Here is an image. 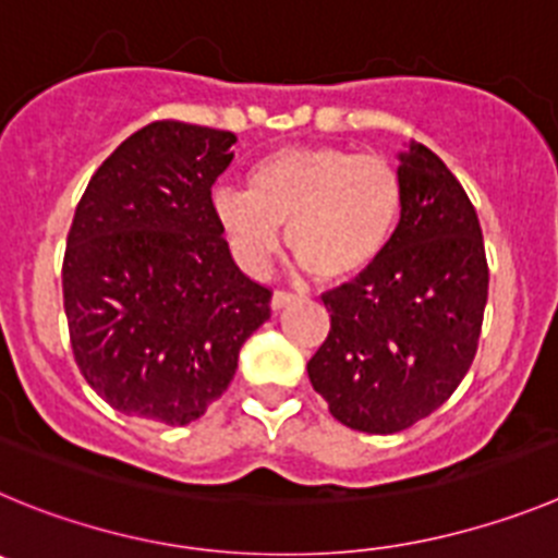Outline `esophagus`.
<instances>
[{
	"label": "esophagus",
	"instance_id": "1",
	"mask_svg": "<svg viewBox=\"0 0 558 558\" xmlns=\"http://www.w3.org/2000/svg\"><path fill=\"white\" fill-rule=\"evenodd\" d=\"M294 298H298L294 291H289V289H275V294H272V311L286 308V305H289Z\"/></svg>",
	"mask_w": 558,
	"mask_h": 558
}]
</instances>
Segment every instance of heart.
Masks as SVG:
<instances>
[{"mask_svg":"<svg viewBox=\"0 0 558 558\" xmlns=\"http://www.w3.org/2000/svg\"><path fill=\"white\" fill-rule=\"evenodd\" d=\"M403 178L380 155L341 147H280L255 160L247 192L219 189L214 214L247 269L280 244L319 283H344L378 264L403 214Z\"/></svg>","mask_w":558,"mask_h":558,"instance_id":"b5f03b06","label":"heart"}]
</instances>
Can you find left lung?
Returning a JSON list of instances; mask_svg holds the SVG:
<instances>
[{
  "label": "left lung",
  "instance_id": "1",
  "mask_svg": "<svg viewBox=\"0 0 558 558\" xmlns=\"http://www.w3.org/2000/svg\"><path fill=\"white\" fill-rule=\"evenodd\" d=\"M403 214L375 267L325 291L308 378L341 425L398 434L434 414L478 350L489 294L478 214L439 155H400Z\"/></svg>",
  "mask_w": 558,
  "mask_h": 558
}]
</instances>
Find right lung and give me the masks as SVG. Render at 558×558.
Returning a JSON list of instances; mask_svg holds the SVG:
<instances>
[{
  "instance_id": "add662e5",
  "label": "right lung",
  "mask_w": 558,
  "mask_h": 558,
  "mask_svg": "<svg viewBox=\"0 0 558 558\" xmlns=\"http://www.w3.org/2000/svg\"><path fill=\"white\" fill-rule=\"evenodd\" d=\"M228 130L160 119L105 158L63 255V308L83 378L105 403L189 425L225 395L272 291L235 267L210 185Z\"/></svg>"
}]
</instances>
